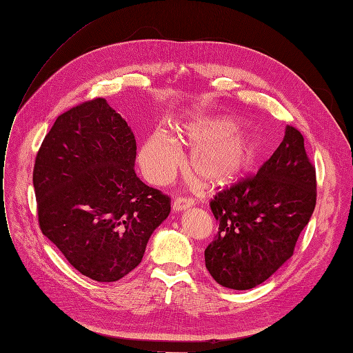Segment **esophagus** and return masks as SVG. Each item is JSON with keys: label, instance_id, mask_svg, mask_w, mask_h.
I'll return each mask as SVG.
<instances>
[{"label": "esophagus", "instance_id": "obj_1", "mask_svg": "<svg viewBox=\"0 0 353 353\" xmlns=\"http://www.w3.org/2000/svg\"><path fill=\"white\" fill-rule=\"evenodd\" d=\"M193 206V201L189 198H177L173 202V211L174 212H181V211H186L188 208Z\"/></svg>", "mask_w": 353, "mask_h": 353}]
</instances>
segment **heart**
Masks as SVG:
<instances>
[{"label": "heart", "instance_id": "obj_1", "mask_svg": "<svg viewBox=\"0 0 353 353\" xmlns=\"http://www.w3.org/2000/svg\"><path fill=\"white\" fill-rule=\"evenodd\" d=\"M179 139L193 145L190 167L208 188L230 185L249 168L260 151L259 137L252 130L237 128L231 117H201L179 128ZM181 163L177 139L157 130L139 152L143 174L155 185H164L174 176Z\"/></svg>", "mask_w": 353, "mask_h": 353}]
</instances>
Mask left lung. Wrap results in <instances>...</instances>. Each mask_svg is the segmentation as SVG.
<instances>
[{
  "mask_svg": "<svg viewBox=\"0 0 353 353\" xmlns=\"http://www.w3.org/2000/svg\"><path fill=\"white\" fill-rule=\"evenodd\" d=\"M316 168L304 137L286 126L285 137L254 177H247L211 201L219 228L206 247L211 276L244 291L270 278L292 253L316 208Z\"/></svg>",
  "mask_w": 353,
  "mask_h": 353,
  "instance_id": "8db88e82",
  "label": "left lung"
}]
</instances>
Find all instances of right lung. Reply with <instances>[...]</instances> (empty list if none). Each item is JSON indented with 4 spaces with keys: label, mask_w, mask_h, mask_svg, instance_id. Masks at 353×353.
I'll list each match as a JSON object with an SVG mask.
<instances>
[{
    "label": "right lung",
    "mask_w": 353,
    "mask_h": 353,
    "mask_svg": "<svg viewBox=\"0 0 353 353\" xmlns=\"http://www.w3.org/2000/svg\"><path fill=\"white\" fill-rule=\"evenodd\" d=\"M135 135L104 99L58 116L36 155L39 225L81 275L114 282L134 270L170 198L135 173Z\"/></svg>",
    "instance_id": "obj_1"
}]
</instances>
